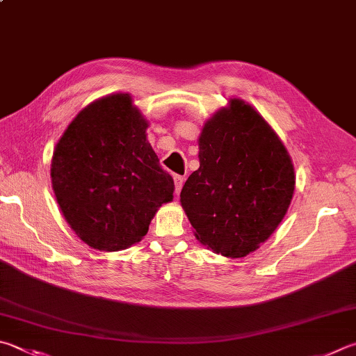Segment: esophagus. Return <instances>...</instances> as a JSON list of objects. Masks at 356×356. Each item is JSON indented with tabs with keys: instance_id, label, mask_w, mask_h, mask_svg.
<instances>
[{
	"instance_id": "obj_1",
	"label": "esophagus",
	"mask_w": 356,
	"mask_h": 356,
	"mask_svg": "<svg viewBox=\"0 0 356 356\" xmlns=\"http://www.w3.org/2000/svg\"><path fill=\"white\" fill-rule=\"evenodd\" d=\"M185 182V177L184 176H179V174H174V184H176V193L179 195L180 190H182Z\"/></svg>"
}]
</instances>
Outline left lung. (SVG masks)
<instances>
[{"label":"left lung","instance_id":"1","mask_svg":"<svg viewBox=\"0 0 356 356\" xmlns=\"http://www.w3.org/2000/svg\"><path fill=\"white\" fill-rule=\"evenodd\" d=\"M199 170L180 191L196 240L215 254L241 258L279 227L294 195L288 149L269 122L234 98L205 121Z\"/></svg>","mask_w":356,"mask_h":356}]
</instances>
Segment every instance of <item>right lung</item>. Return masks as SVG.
Listing matches in <instances>:
<instances>
[{"instance_id": "add662e5", "label": "right lung", "mask_w": 356, "mask_h": 356, "mask_svg": "<svg viewBox=\"0 0 356 356\" xmlns=\"http://www.w3.org/2000/svg\"><path fill=\"white\" fill-rule=\"evenodd\" d=\"M147 126L131 95L113 93L83 107L56 145V200L90 248H131L147 234L159 207L174 197L172 177L159 165Z\"/></svg>"}]
</instances>
